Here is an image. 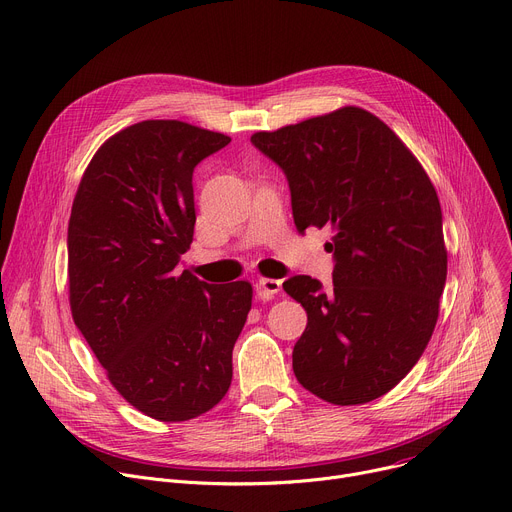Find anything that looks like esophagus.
I'll list each match as a JSON object with an SVG mask.
<instances>
[{
  "mask_svg": "<svg viewBox=\"0 0 512 512\" xmlns=\"http://www.w3.org/2000/svg\"><path fill=\"white\" fill-rule=\"evenodd\" d=\"M277 292H282V280H271V277H261L257 282V294L261 298H271Z\"/></svg>",
  "mask_w": 512,
  "mask_h": 512,
  "instance_id": "obj_1",
  "label": "esophagus"
}]
</instances>
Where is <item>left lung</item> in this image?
I'll list each match as a JSON object with an SVG mask.
<instances>
[{
  "mask_svg": "<svg viewBox=\"0 0 512 512\" xmlns=\"http://www.w3.org/2000/svg\"><path fill=\"white\" fill-rule=\"evenodd\" d=\"M251 143L288 179L298 232L331 226L333 288L294 275L284 290L308 324L298 382L331 404L390 392L421 359L447 277L443 216L425 169L374 114L347 106Z\"/></svg>",
  "mask_w": 512,
  "mask_h": 512,
  "instance_id": "1",
  "label": "left lung"
}]
</instances>
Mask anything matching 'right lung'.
Returning a JSON list of instances; mask_svg holds the SVG:
<instances>
[{"mask_svg":"<svg viewBox=\"0 0 512 512\" xmlns=\"http://www.w3.org/2000/svg\"><path fill=\"white\" fill-rule=\"evenodd\" d=\"M230 138L179 120L132 124L100 147L69 230L75 327L136 410L190 421L228 392L253 288L177 273L194 239V169Z\"/></svg>","mask_w":512,"mask_h":512,"instance_id":"1","label":"right lung"}]
</instances>
